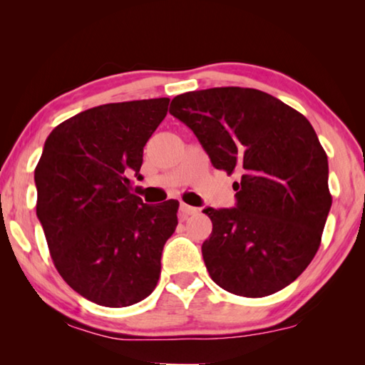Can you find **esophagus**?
Returning a JSON list of instances; mask_svg holds the SVG:
<instances>
[{
	"label": "esophagus",
	"instance_id": "34e87169",
	"mask_svg": "<svg viewBox=\"0 0 365 365\" xmlns=\"http://www.w3.org/2000/svg\"><path fill=\"white\" fill-rule=\"evenodd\" d=\"M196 212H197L196 207H191L188 205H185V202H182V205H180V217L182 219H187L188 215H193Z\"/></svg>",
	"mask_w": 365,
	"mask_h": 365
}]
</instances>
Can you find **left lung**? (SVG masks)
I'll return each instance as SVG.
<instances>
[{
	"mask_svg": "<svg viewBox=\"0 0 365 365\" xmlns=\"http://www.w3.org/2000/svg\"><path fill=\"white\" fill-rule=\"evenodd\" d=\"M169 113L193 130L215 169L240 175L237 207L202 211L212 222L201 246L211 279L245 298L288 287L316 256L331 207L329 160L311 123L242 86L178 95Z\"/></svg>",
	"mask_w": 365,
	"mask_h": 365,
	"instance_id": "left-lung-1",
	"label": "left lung"
}]
</instances>
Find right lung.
<instances>
[{
  "mask_svg": "<svg viewBox=\"0 0 365 365\" xmlns=\"http://www.w3.org/2000/svg\"><path fill=\"white\" fill-rule=\"evenodd\" d=\"M169 101L86 109L49 133L35 168L36 217L54 267L100 306H132L158 285L163 248L178 224V201L145 205L127 175H138L143 148Z\"/></svg>",
  "mask_w": 365,
  "mask_h": 365,
  "instance_id": "1",
  "label": "right lung"
}]
</instances>
